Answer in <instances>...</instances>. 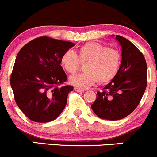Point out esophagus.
<instances>
[{"label":"esophagus","mask_w":157,"mask_h":157,"mask_svg":"<svg viewBox=\"0 0 157 157\" xmlns=\"http://www.w3.org/2000/svg\"><path fill=\"white\" fill-rule=\"evenodd\" d=\"M75 89V91H77V92H83L84 91L83 89H80V88H78V87H75V89Z\"/></svg>","instance_id":"1"}]
</instances>
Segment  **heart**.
<instances>
[{"mask_svg":"<svg viewBox=\"0 0 157 157\" xmlns=\"http://www.w3.org/2000/svg\"><path fill=\"white\" fill-rule=\"evenodd\" d=\"M79 58L78 59V57ZM80 62H86V72L69 78V82L80 88H87L99 81L100 84L111 82L120 69L121 56L118 50L105 45L90 42L81 46L78 56L73 50L65 52L60 59L63 68L68 74L76 73Z\"/></svg>","mask_w":157,"mask_h":157,"instance_id":"1","label":"heart"}]
</instances>
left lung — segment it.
<instances>
[{"label":"left lung","mask_w":157,"mask_h":157,"mask_svg":"<svg viewBox=\"0 0 157 157\" xmlns=\"http://www.w3.org/2000/svg\"><path fill=\"white\" fill-rule=\"evenodd\" d=\"M116 40L122 48L120 69L102 91L97 93L91 105L97 117L108 120H121L132 113L147 86V64L142 52L122 36L116 35Z\"/></svg>","instance_id":"left-lung-1"}]
</instances>
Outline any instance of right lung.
I'll return each mask as SVG.
<instances>
[{"label":"right lung","mask_w":157,"mask_h":157,"mask_svg":"<svg viewBox=\"0 0 157 157\" xmlns=\"http://www.w3.org/2000/svg\"><path fill=\"white\" fill-rule=\"evenodd\" d=\"M75 45L40 37L25 45L17 55L11 87L17 106L32 121H52L66 107L68 93L74 88L57 86L67 80L60 59Z\"/></svg>","instance_id":"right-lung-1"}]
</instances>
